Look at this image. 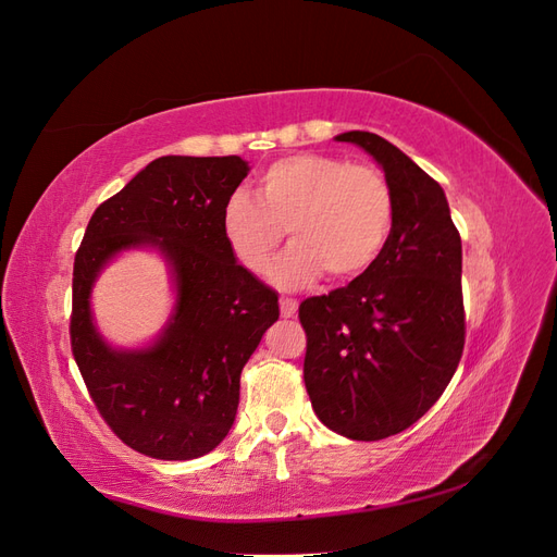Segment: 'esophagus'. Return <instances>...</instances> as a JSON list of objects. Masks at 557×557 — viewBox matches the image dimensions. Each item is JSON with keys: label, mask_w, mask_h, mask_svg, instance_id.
<instances>
[{"label": "esophagus", "mask_w": 557, "mask_h": 557, "mask_svg": "<svg viewBox=\"0 0 557 557\" xmlns=\"http://www.w3.org/2000/svg\"><path fill=\"white\" fill-rule=\"evenodd\" d=\"M278 305H281L283 318H293L297 313V299H293V297H281Z\"/></svg>", "instance_id": "esophagus-1"}]
</instances>
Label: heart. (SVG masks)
<instances>
[{"mask_svg":"<svg viewBox=\"0 0 557 557\" xmlns=\"http://www.w3.org/2000/svg\"><path fill=\"white\" fill-rule=\"evenodd\" d=\"M256 199L234 193L223 209L232 256L264 274L288 230L295 244L274 269L281 285L325 272L330 281L362 276L383 252L395 221L393 188L374 164L301 153L274 162L256 183Z\"/></svg>","mask_w":557,"mask_h":557,"instance_id":"1","label":"heart"}]
</instances>
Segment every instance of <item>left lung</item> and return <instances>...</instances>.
<instances>
[{
    "instance_id": "8db88e82",
    "label": "left lung",
    "mask_w": 557,
    "mask_h": 557,
    "mask_svg": "<svg viewBox=\"0 0 557 557\" xmlns=\"http://www.w3.org/2000/svg\"><path fill=\"white\" fill-rule=\"evenodd\" d=\"M364 148L393 188L395 221L379 260L330 295L299 305L305 385L320 423L356 442L411 428L450 383L465 348L462 244L430 174L372 132Z\"/></svg>"
}]
</instances>
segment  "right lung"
I'll list each match as a JSON object with an SVG mask.
<instances>
[{
  "mask_svg": "<svg viewBox=\"0 0 557 557\" xmlns=\"http://www.w3.org/2000/svg\"><path fill=\"white\" fill-rule=\"evenodd\" d=\"M246 174L237 156L158 158L95 209L76 250L74 360L104 423L148 458L193 460L225 440L242 369L278 320V295L223 234V209ZM146 243L173 264L177 313L156 347L113 351L91 325L89 288L115 251Z\"/></svg>",
  "mask_w": 557,
  "mask_h": 557,
  "instance_id": "add662e5",
  "label": "right lung"
}]
</instances>
